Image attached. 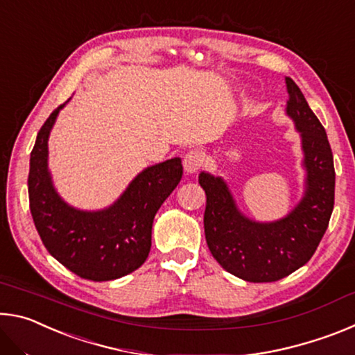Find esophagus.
I'll return each instance as SVG.
<instances>
[{"label":"esophagus","mask_w":355,"mask_h":355,"mask_svg":"<svg viewBox=\"0 0 355 355\" xmlns=\"http://www.w3.org/2000/svg\"><path fill=\"white\" fill-rule=\"evenodd\" d=\"M203 161H205V155H203L200 150H191V152L184 156L183 159V167L188 173H196L200 171L203 166Z\"/></svg>","instance_id":"1"}]
</instances>
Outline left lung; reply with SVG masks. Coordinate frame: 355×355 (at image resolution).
I'll return each mask as SVG.
<instances>
[{"label":"left lung","mask_w":355,"mask_h":355,"mask_svg":"<svg viewBox=\"0 0 355 355\" xmlns=\"http://www.w3.org/2000/svg\"><path fill=\"white\" fill-rule=\"evenodd\" d=\"M286 114L302 137L305 192L293 211L275 222H255L239 211L228 186L207 172L199 183L207 194L203 227L208 249L227 272L263 284L286 277L304 266L327 230L335 200V169L326 130L286 78Z\"/></svg>","instance_id":"left-lung-1"}]
</instances>
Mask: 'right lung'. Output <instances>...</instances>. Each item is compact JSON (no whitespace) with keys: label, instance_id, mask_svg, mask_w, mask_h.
<instances>
[{"label":"right lung","instance_id":"obj_1","mask_svg":"<svg viewBox=\"0 0 355 355\" xmlns=\"http://www.w3.org/2000/svg\"><path fill=\"white\" fill-rule=\"evenodd\" d=\"M64 105L42 125L29 159L28 194L34 225L46 250L81 279L123 277L147 260L155 214L182 180V159L144 169L110 208L81 211L70 207L59 197L48 172V136Z\"/></svg>","mask_w":355,"mask_h":355}]
</instances>
